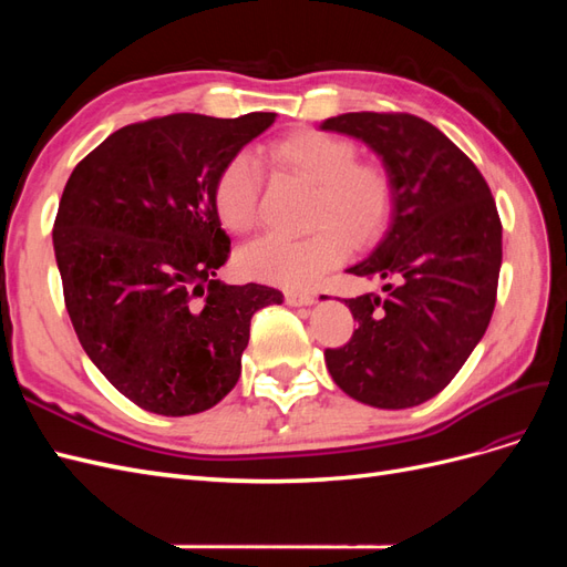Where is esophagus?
I'll return each mask as SVG.
<instances>
[{"mask_svg":"<svg viewBox=\"0 0 567 567\" xmlns=\"http://www.w3.org/2000/svg\"><path fill=\"white\" fill-rule=\"evenodd\" d=\"M286 302L290 307H307V305H315V296L312 293H300V290H288Z\"/></svg>","mask_w":567,"mask_h":567,"instance_id":"1","label":"esophagus"}]
</instances>
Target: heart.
Returning a JSON list of instances; mask_svg holds the SVG:
<instances>
[{"label": "heart", "instance_id": "1", "mask_svg": "<svg viewBox=\"0 0 567 567\" xmlns=\"http://www.w3.org/2000/svg\"><path fill=\"white\" fill-rule=\"evenodd\" d=\"M274 165L317 184L312 225L307 236L267 234L238 252L248 277L286 288L315 286L348 255L352 244H367L388 225L394 210V179L379 161H357L352 140L323 130H296L271 142ZM262 175L255 158L238 153L221 165L213 186L219 225L234 234L250 231L260 219Z\"/></svg>", "mask_w": 567, "mask_h": 567}]
</instances>
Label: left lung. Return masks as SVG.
Instances as JSON below:
<instances>
[{"label": "left lung", "instance_id": "1", "mask_svg": "<svg viewBox=\"0 0 567 567\" xmlns=\"http://www.w3.org/2000/svg\"><path fill=\"white\" fill-rule=\"evenodd\" d=\"M321 130L362 140L394 179L383 238L348 271L385 296L348 298L359 329L326 350L336 385L379 409L423 404L485 336L502 269V219L485 177L450 136L409 113H342Z\"/></svg>", "mask_w": 567, "mask_h": 567}]
</instances>
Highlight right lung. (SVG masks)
Returning a JSON list of instances; mask_svg holds the SVG:
<instances>
[{
	"mask_svg": "<svg viewBox=\"0 0 567 567\" xmlns=\"http://www.w3.org/2000/svg\"><path fill=\"white\" fill-rule=\"evenodd\" d=\"M277 113H175L113 132L68 179L54 221L65 310L94 367L151 414L192 416L241 375L250 319L281 290L227 286L213 205L221 165Z\"/></svg>",
	"mask_w": 567,
	"mask_h": 567,
	"instance_id": "right-lung-1",
	"label": "right lung"
}]
</instances>
